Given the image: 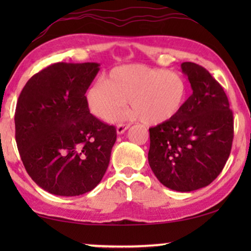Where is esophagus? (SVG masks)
<instances>
[{
  "instance_id": "1",
  "label": "esophagus",
  "mask_w": 251,
  "mask_h": 251,
  "mask_svg": "<svg viewBox=\"0 0 251 251\" xmlns=\"http://www.w3.org/2000/svg\"><path fill=\"white\" fill-rule=\"evenodd\" d=\"M129 126H130L129 123H119L118 126H116V132H118L119 135H122L126 130L129 129Z\"/></svg>"
}]
</instances>
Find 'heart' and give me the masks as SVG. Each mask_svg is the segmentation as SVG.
<instances>
[{"instance_id":"1","label":"heart","mask_w":251,"mask_h":251,"mask_svg":"<svg viewBox=\"0 0 251 251\" xmlns=\"http://www.w3.org/2000/svg\"><path fill=\"white\" fill-rule=\"evenodd\" d=\"M187 82L180 74L142 64L122 65L100 76L85 92L88 108L101 121L114 119L128 100L132 118L157 125L175 118L186 101Z\"/></svg>"}]
</instances>
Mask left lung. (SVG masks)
<instances>
[{"label":"left lung","mask_w":251,"mask_h":251,"mask_svg":"<svg viewBox=\"0 0 251 251\" xmlns=\"http://www.w3.org/2000/svg\"><path fill=\"white\" fill-rule=\"evenodd\" d=\"M192 94L171 120L150 128L149 163L164 186L191 192L222 173L232 149L234 120L224 89L200 65L181 64Z\"/></svg>","instance_id":"8db88e82"}]
</instances>
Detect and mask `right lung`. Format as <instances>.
Listing matches in <instances>:
<instances>
[{"mask_svg": "<svg viewBox=\"0 0 251 251\" xmlns=\"http://www.w3.org/2000/svg\"><path fill=\"white\" fill-rule=\"evenodd\" d=\"M98 71L97 63L52 64L19 95L17 147L29 177L51 194L90 192L108 167L116 129L92 115L85 101Z\"/></svg>", "mask_w": 251, "mask_h": 251, "instance_id": "right-lung-1", "label": "right lung"}]
</instances>
